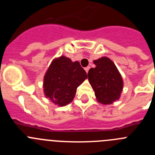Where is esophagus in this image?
Segmentation results:
<instances>
[{
    "label": "esophagus",
    "instance_id": "obj_1",
    "mask_svg": "<svg viewBox=\"0 0 155 155\" xmlns=\"http://www.w3.org/2000/svg\"><path fill=\"white\" fill-rule=\"evenodd\" d=\"M89 69H90V67H87V68H84V70H85V71L86 72H88V71H89Z\"/></svg>",
    "mask_w": 155,
    "mask_h": 155
}]
</instances>
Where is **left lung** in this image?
Masks as SVG:
<instances>
[{"mask_svg": "<svg viewBox=\"0 0 155 155\" xmlns=\"http://www.w3.org/2000/svg\"><path fill=\"white\" fill-rule=\"evenodd\" d=\"M95 68L88 71V80L99 102L105 105L118 100L124 82L116 65L107 57L94 61Z\"/></svg>", "mask_w": 155, "mask_h": 155, "instance_id": "left-lung-1", "label": "left lung"}]
</instances>
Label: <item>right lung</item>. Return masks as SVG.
I'll list each match as a JSON object with an SVG mask.
<instances>
[{
    "instance_id": "obj_1",
    "label": "right lung",
    "mask_w": 155,
    "mask_h": 155,
    "mask_svg": "<svg viewBox=\"0 0 155 155\" xmlns=\"http://www.w3.org/2000/svg\"><path fill=\"white\" fill-rule=\"evenodd\" d=\"M87 78L78 61L61 57L52 62L45 75V94L56 105L64 106L73 100L78 87Z\"/></svg>"
}]
</instances>
